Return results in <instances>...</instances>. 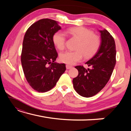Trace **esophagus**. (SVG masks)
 I'll return each mask as SVG.
<instances>
[{
  "label": "esophagus",
  "mask_w": 131,
  "mask_h": 131,
  "mask_svg": "<svg viewBox=\"0 0 131 131\" xmlns=\"http://www.w3.org/2000/svg\"><path fill=\"white\" fill-rule=\"evenodd\" d=\"M66 69H71L72 68V66L69 65H66Z\"/></svg>",
  "instance_id": "esophagus-1"
}]
</instances>
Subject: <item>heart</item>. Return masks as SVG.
I'll return each mask as SVG.
<instances>
[{
  "label": "heart",
  "instance_id": "heart-1",
  "mask_svg": "<svg viewBox=\"0 0 131 131\" xmlns=\"http://www.w3.org/2000/svg\"><path fill=\"white\" fill-rule=\"evenodd\" d=\"M65 34L71 38L78 40L74 51H68L61 53L59 59L62 62L68 65H74L80 61L83 57L90 59L98 52L101 46L99 36L94 34L93 31L83 26H75L68 29ZM66 36L61 32H55L52 41L58 49L62 51L65 48Z\"/></svg>",
  "mask_w": 131,
  "mask_h": 131
}]
</instances>
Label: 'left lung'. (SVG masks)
Here are the masks:
<instances>
[{
	"mask_svg": "<svg viewBox=\"0 0 131 131\" xmlns=\"http://www.w3.org/2000/svg\"><path fill=\"white\" fill-rule=\"evenodd\" d=\"M101 46L96 54L85 64L75 66L79 74L73 80V87L78 94L89 97L97 94L110 80L116 63V44L113 37L107 30H100Z\"/></svg>",
	"mask_w": 131,
	"mask_h": 131,
	"instance_id": "1",
	"label": "left lung"
}]
</instances>
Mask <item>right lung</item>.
I'll return each instance as SVG.
<instances>
[{
  "mask_svg": "<svg viewBox=\"0 0 131 131\" xmlns=\"http://www.w3.org/2000/svg\"><path fill=\"white\" fill-rule=\"evenodd\" d=\"M59 29L57 21L44 18L33 24L24 36L21 55L24 73L29 85L39 92L54 88L66 70L65 63L54 62L58 53L52 36Z\"/></svg>",
  "mask_w": 131,
  "mask_h": 131,
  "instance_id": "add662e5",
  "label": "right lung"
}]
</instances>
